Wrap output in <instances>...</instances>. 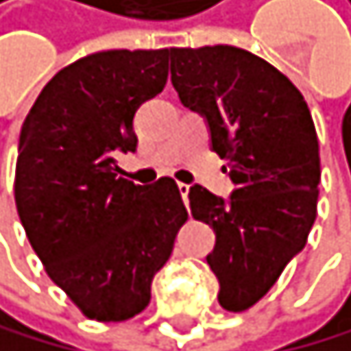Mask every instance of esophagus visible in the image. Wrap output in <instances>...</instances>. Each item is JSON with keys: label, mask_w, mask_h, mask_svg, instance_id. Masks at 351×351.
Masks as SVG:
<instances>
[{"label": "esophagus", "mask_w": 351, "mask_h": 351, "mask_svg": "<svg viewBox=\"0 0 351 351\" xmlns=\"http://www.w3.org/2000/svg\"><path fill=\"white\" fill-rule=\"evenodd\" d=\"M178 189H180V195H182L184 204H189V191H191V186H189V184H184V182H180V184H178Z\"/></svg>", "instance_id": "34e87169"}]
</instances>
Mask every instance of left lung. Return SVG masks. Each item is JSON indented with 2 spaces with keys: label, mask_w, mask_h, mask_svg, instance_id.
Listing matches in <instances>:
<instances>
[{
  "label": "left lung",
  "mask_w": 351,
  "mask_h": 351,
  "mask_svg": "<svg viewBox=\"0 0 351 351\" xmlns=\"http://www.w3.org/2000/svg\"><path fill=\"white\" fill-rule=\"evenodd\" d=\"M171 84L204 117L213 152L228 162L230 197L195 184L189 202L215 232L206 261L219 304L247 311L304 250L315 223L322 169L311 110L287 75L232 45L173 47Z\"/></svg>",
  "instance_id": "1"
}]
</instances>
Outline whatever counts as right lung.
Here are the masks:
<instances>
[{"mask_svg":"<svg viewBox=\"0 0 351 351\" xmlns=\"http://www.w3.org/2000/svg\"><path fill=\"white\" fill-rule=\"evenodd\" d=\"M171 49H112L64 66L27 112L16 213L47 276L88 319L125 322L152 298L186 208L171 178L134 184L117 156L136 152L134 114L167 84Z\"/></svg>","mask_w":351,"mask_h":351,"instance_id":"right-lung-1","label":"right lung"}]
</instances>
